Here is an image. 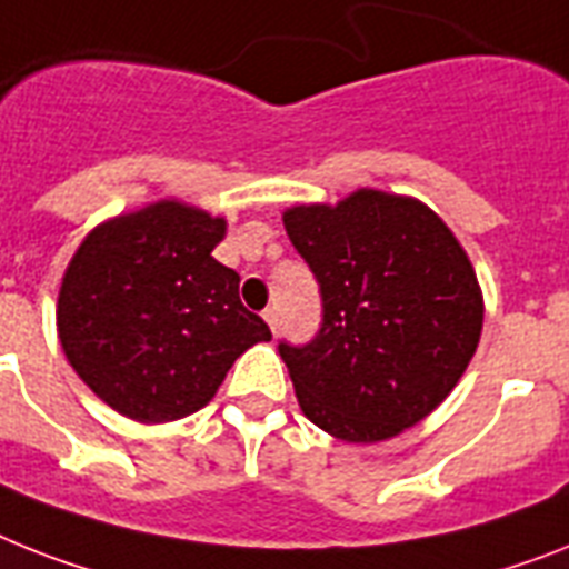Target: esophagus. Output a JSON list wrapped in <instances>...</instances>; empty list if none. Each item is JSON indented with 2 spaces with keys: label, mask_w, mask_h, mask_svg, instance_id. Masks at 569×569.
<instances>
[{
  "label": "esophagus",
  "mask_w": 569,
  "mask_h": 569,
  "mask_svg": "<svg viewBox=\"0 0 569 569\" xmlns=\"http://www.w3.org/2000/svg\"><path fill=\"white\" fill-rule=\"evenodd\" d=\"M264 322H267V326H270V331H273V335H276V328H279V311H276V308H267V311H264Z\"/></svg>",
  "instance_id": "obj_1"
}]
</instances>
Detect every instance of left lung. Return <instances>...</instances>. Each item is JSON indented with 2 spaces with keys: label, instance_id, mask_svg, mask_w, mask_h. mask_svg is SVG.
<instances>
[{
  "label": "left lung",
  "instance_id": "left-lung-1",
  "mask_svg": "<svg viewBox=\"0 0 569 569\" xmlns=\"http://www.w3.org/2000/svg\"><path fill=\"white\" fill-rule=\"evenodd\" d=\"M284 229L322 296L317 337L279 342L305 416L355 445L419 425L482 331L480 284L453 232L419 200L375 189L293 206Z\"/></svg>",
  "mask_w": 569,
  "mask_h": 569
}]
</instances>
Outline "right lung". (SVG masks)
<instances>
[{
	"instance_id": "obj_1",
	"label": "right lung",
	"mask_w": 569,
	"mask_h": 569,
	"mask_svg": "<svg viewBox=\"0 0 569 569\" xmlns=\"http://www.w3.org/2000/svg\"><path fill=\"white\" fill-rule=\"evenodd\" d=\"M227 220L159 200L83 238L58 296V335L78 378L142 425L191 416L270 328L214 261Z\"/></svg>"
}]
</instances>
